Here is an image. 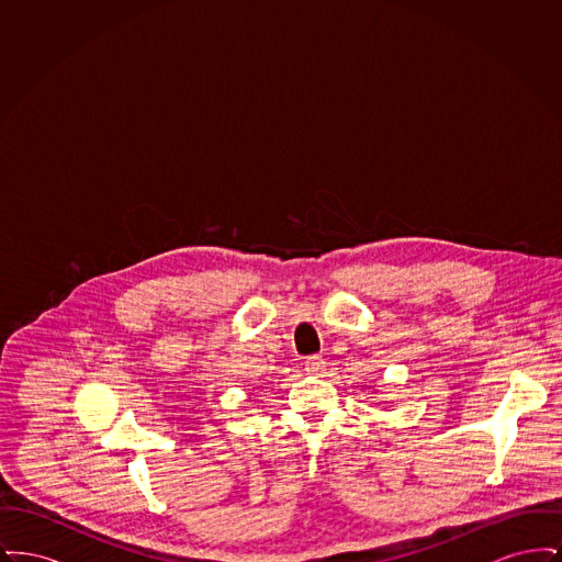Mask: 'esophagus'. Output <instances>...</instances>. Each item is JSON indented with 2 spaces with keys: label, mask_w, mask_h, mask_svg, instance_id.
<instances>
[{
  "label": "esophagus",
  "mask_w": 562,
  "mask_h": 562,
  "mask_svg": "<svg viewBox=\"0 0 562 562\" xmlns=\"http://www.w3.org/2000/svg\"><path fill=\"white\" fill-rule=\"evenodd\" d=\"M305 371L312 374H322L326 371V362H324V358L322 356H310L307 360H305Z\"/></svg>",
  "instance_id": "34e87169"
}]
</instances>
